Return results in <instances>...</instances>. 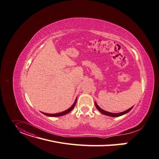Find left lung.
Listing matches in <instances>:
<instances>
[{"instance_id":"1","label":"left lung","mask_w":159,"mask_h":159,"mask_svg":"<svg viewBox=\"0 0 159 159\" xmlns=\"http://www.w3.org/2000/svg\"><path fill=\"white\" fill-rule=\"evenodd\" d=\"M95 105H96V108L101 112L102 113L104 114V115H108V116H110V117H119V116H121V115H123L124 114H125L126 113L129 112L130 110H131L132 109V108H130L129 109L127 110L126 111H124L123 112H120V113H110V112H108V111H105L103 110H102L101 108H99V107L97 105V103L95 102Z\"/></svg>"}]
</instances>
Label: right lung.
Returning a JSON list of instances; mask_svg holds the SVG:
<instances>
[{
  "label": "right lung",
  "mask_w": 159,
  "mask_h": 159,
  "mask_svg": "<svg viewBox=\"0 0 159 159\" xmlns=\"http://www.w3.org/2000/svg\"><path fill=\"white\" fill-rule=\"evenodd\" d=\"M76 102H77V99H75L74 103L73 104V105H72L70 108H68V110L64 111H62V112H60V113H54V114H49V113H43L44 115H47V116H49V117H59V116H62V115H64L68 113H69L70 111H71L72 110L74 109V108L75 107V104H76Z\"/></svg>",
  "instance_id": "obj_1"
}]
</instances>
